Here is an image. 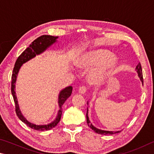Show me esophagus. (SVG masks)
Instances as JSON below:
<instances>
[{"instance_id": "34e87169", "label": "esophagus", "mask_w": 154, "mask_h": 154, "mask_svg": "<svg viewBox=\"0 0 154 154\" xmlns=\"http://www.w3.org/2000/svg\"><path fill=\"white\" fill-rule=\"evenodd\" d=\"M86 91H87V87H86L85 86H82V87H80L79 89V93L80 94H85L86 93Z\"/></svg>"}]
</instances>
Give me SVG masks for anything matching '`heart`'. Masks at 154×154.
<instances>
[{
    "mask_svg": "<svg viewBox=\"0 0 154 154\" xmlns=\"http://www.w3.org/2000/svg\"><path fill=\"white\" fill-rule=\"evenodd\" d=\"M110 56L111 54L107 51L99 49L88 51L80 58L77 66L80 68L99 66L90 72L89 79L93 82H101L106 79L117 64L116 58Z\"/></svg>",
    "mask_w": 154,
    "mask_h": 154,
    "instance_id": "heart-1",
    "label": "heart"
}]
</instances>
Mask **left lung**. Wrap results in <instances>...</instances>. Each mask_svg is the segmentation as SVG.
I'll return each instance as SVG.
<instances>
[{"label":"left lung","instance_id":"obj_1","mask_svg":"<svg viewBox=\"0 0 154 154\" xmlns=\"http://www.w3.org/2000/svg\"><path fill=\"white\" fill-rule=\"evenodd\" d=\"M136 72L138 74V76L139 77L140 80L142 82V85H143V72H142V68H141V63H139L137 64V66H136L135 68ZM87 104H88V102H87ZM87 122L88 124V126L89 127L95 132L96 133L98 134H104V135H106V134H114L116 133H120L121 131H104V130H101V129H99L97 128H96L95 126H94L91 123L90 120H89V118H88V107H87Z\"/></svg>","mask_w":154,"mask_h":154}]
</instances>
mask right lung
<instances>
[{
  "label": "right lung",
  "mask_w": 154,
  "mask_h": 154,
  "mask_svg": "<svg viewBox=\"0 0 154 154\" xmlns=\"http://www.w3.org/2000/svg\"><path fill=\"white\" fill-rule=\"evenodd\" d=\"M58 36H50V35H42V36H40L36 38L35 40L32 42L30 45L26 49L23 51V52L21 54V55L18 57V58L15 63L14 68L13 70V74L11 76V93L13 95V99H14V102L15 103V112L18 118L24 122L26 125L29 126V128L36 131H48L51 130V128L55 127V126L57 125L59 121L61 120V114H62V109L61 107L63 104L65 103V101L67 100V98H69L70 95H71L72 92V87L69 86L66 88H63L61 90L59 93L58 96V104L59 109L57 112V115L53 122L48 124V125H34L33 123L29 122V121L26 120V118L23 116V114L20 109V107H19L17 96L15 95V83L16 80H17V75L19 71L21 68V66L23 63H26L30 59L34 58L36 55H39L40 54L44 53L45 51L48 49L51 46H52L53 44L57 41V39L58 38Z\"/></svg>",
  "instance_id": "obj_1"
}]
</instances>
